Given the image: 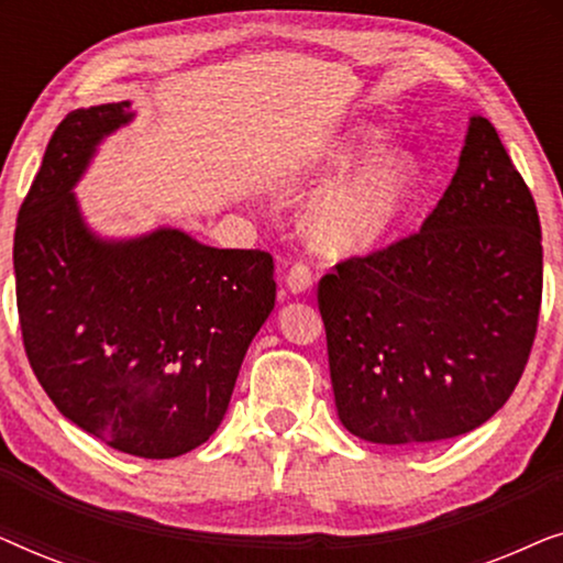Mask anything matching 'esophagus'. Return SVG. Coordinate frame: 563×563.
<instances>
[{
  "instance_id": "esophagus-1",
  "label": "esophagus",
  "mask_w": 563,
  "mask_h": 563,
  "mask_svg": "<svg viewBox=\"0 0 563 563\" xmlns=\"http://www.w3.org/2000/svg\"><path fill=\"white\" fill-rule=\"evenodd\" d=\"M312 282H314V276H312L310 266H307V264H295L289 268L287 287H289L291 295H302V291L312 287Z\"/></svg>"
}]
</instances>
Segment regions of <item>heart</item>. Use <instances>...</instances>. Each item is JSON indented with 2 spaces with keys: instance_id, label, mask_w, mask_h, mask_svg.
Listing matches in <instances>:
<instances>
[{
  "instance_id": "obj_1",
  "label": "heart",
  "mask_w": 563,
  "mask_h": 563,
  "mask_svg": "<svg viewBox=\"0 0 563 563\" xmlns=\"http://www.w3.org/2000/svg\"><path fill=\"white\" fill-rule=\"evenodd\" d=\"M382 143V130L364 125L330 153V164L341 174L322 184L305 210V233L325 256L349 258L379 249L418 202L420 161L407 151H384L367 159Z\"/></svg>"
}]
</instances>
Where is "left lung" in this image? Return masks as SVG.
<instances>
[{
    "label": "left lung",
    "mask_w": 563,
    "mask_h": 563,
    "mask_svg": "<svg viewBox=\"0 0 563 563\" xmlns=\"http://www.w3.org/2000/svg\"><path fill=\"white\" fill-rule=\"evenodd\" d=\"M541 291L533 195L495 125L474 114L456 174L420 233L320 279L343 428L382 445L479 428L518 387Z\"/></svg>",
    "instance_id": "obj_1"
}]
</instances>
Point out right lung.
Segmentation results:
<instances>
[{
    "mask_svg": "<svg viewBox=\"0 0 563 563\" xmlns=\"http://www.w3.org/2000/svg\"><path fill=\"white\" fill-rule=\"evenodd\" d=\"M130 102L68 112L14 230L30 366L58 412L114 451L174 459L225 418L245 351L274 310L266 251L212 249L176 228L102 238L74 187Z\"/></svg>",
    "mask_w": 563,
    "mask_h": 563,
    "instance_id": "right-lung-1",
    "label": "right lung"
}]
</instances>
